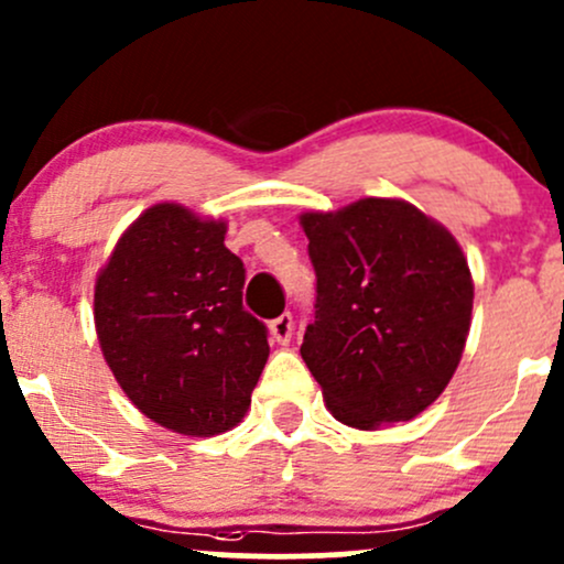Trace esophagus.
<instances>
[{
	"label": "esophagus",
	"mask_w": 564,
	"mask_h": 564,
	"mask_svg": "<svg viewBox=\"0 0 564 564\" xmlns=\"http://www.w3.org/2000/svg\"><path fill=\"white\" fill-rule=\"evenodd\" d=\"M293 330H295V322H293V314L284 312L276 316V319H271V335H274L276 344H290V338H293Z\"/></svg>",
	"instance_id": "obj_1"
}]
</instances>
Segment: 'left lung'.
<instances>
[{
    "label": "left lung",
    "mask_w": 564,
    "mask_h": 564,
    "mask_svg": "<svg viewBox=\"0 0 564 564\" xmlns=\"http://www.w3.org/2000/svg\"><path fill=\"white\" fill-rule=\"evenodd\" d=\"M301 224L316 274L301 357L327 408L357 429L415 419L445 391L469 335L474 284L458 242L400 199Z\"/></svg>",
    "instance_id": "left-lung-1"
}]
</instances>
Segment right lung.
<instances>
[{
    "instance_id": "right-lung-1",
    "label": "right lung",
    "mask_w": 564,
    "mask_h": 564,
    "mask_svg": "<svg viewBox=\"0 0 564 564\" xmlns=\"http://www.w3.org/2000/svg\"><path fill=\"white\" fill-rule=\"evenodd\" d=\"M220 220L149 207L95 284V330L130 402L164 429L213 436L245 419L269 330L242 306L245 263Z\"/></svg>"
}]
</instances>
